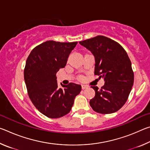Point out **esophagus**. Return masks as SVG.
<instances>
[{
	"mask_svg": "<svg viewBox=\"0 0 150 150\" xmlns=\"http://www.w3.org/2000/svg\"><path fill=\"white\" fill-rule=\"evenodd\" d=\"M81 87H82L83 89H85V88H87L88 87V86L86 85H81Z\"/></svg>",
	"mask_w": 150,
	"mask_h": 150,
	"instance_id": "obj_1",
	"label": "esophagus"
}]
</instances>
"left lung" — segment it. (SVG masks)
<instances>
[{"instance_id":"1","label":"left lung","mask_w":150,"mask_h":150,"mask_svg":"<svg viewBox=\"0 0 150 150\" xmlns=\"http://www.w3.org/2000/svg\"><path fill=\"white\" fill-rule=\"evenodd\" d=\"M79 44L92 53L95 59V75L105 81L100 89L91 87L95 96L90 100L91 106L98 113L115 112L126 103L134 84V72L128 54L118 42L103 35Z\"/></svg>"}]
</instances>
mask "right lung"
I'll return each instance as SVG.
<instances>
[{
  "mask_svg": "<svg viewBox=\"0 0 150 150\" xmlns=\"http://www.w3.org/2000/svg\"><path fill=\"white\" fill-rule=\"evenodd\" d=\"M77 42H45L32 50L28 57L24 77L28 93L35 107L48 118L62 117L70 112L80 85H57L56 73L65 67Z\"/></svg>",
  "mask_w": 150,
  "mask_h": 150,
  "instance_id": "1",
  "label": "right lung"
}]
</instances>
